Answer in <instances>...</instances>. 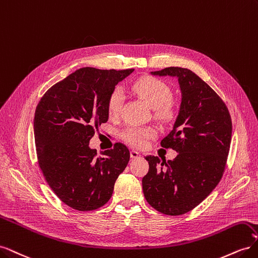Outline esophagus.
Returning <instances> with one entry per match:
<instances>
[{"instance_id": "obj_1", "label": "esophagus", "mask_w": 258, "mask_h": 258, "mask_svg": "<svg viewBox=\"0 0 258 258\" xmlns=\"http://www.w3.org/2000/svg\"><path fill=\"white\" fill-rule=\"evenodd\" d=\"M139 156H140V153H139V152H137V151H135V150L130 151V157H131V158H138Z\"/></svg>"}]
</instances>
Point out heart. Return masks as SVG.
I'll return each mask as SVG.
<instances>
[{
  "mask_svg": "<svg viewBox=\"0 0 258 258\" xmlns=\"http://www.w3.org/2000/svg\"><path fill=\"white\" fill-rule=\"evenodd\" d=\"M131 91L154 108L155 116L160 119H170L175 114V104L171 99V89L167 83L151 75L136 80L130 86ZM123 102V95L119 89L111 92L106 101V112L115 118L119 115ZM155 136V129L151 127H128L121 132V139L129 145L142 147Z\"/></svg>",
  "mask_w": 258,
  "mask_h": 258,
  "instance_id": "b5f03b06",
  "label": "heart"
}]
</instances>
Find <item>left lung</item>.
I'll list each match as a JSON object with an SVG mask.
<instances>
[{"label":"left lung","instance_id":"obj_1","mask_svg":"<svg viewBox=\"0 0 258 258\" xmlns=\"http://www.w3.org/2000/svg\"><path fill=\"white\" fill-rule=\"evenodd\" d=\"M176 76L182 102L173 130L161 146L178 154L173 160L146 156L142 178L146 201L166 215H182L201 204L220 183L227 163L232 123L221 97L188 69L170 67L152 72Z\"/></svg>","mask_w":258,"mask_h":258}]
</instances>
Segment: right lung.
Returning a JSON list of instances; mask_svg holds the SVG:
<instances>
[{"instance_id": "1", "label": "right lung", "mask_w": 258, "mask_h": 258, "mask_svg": "<svg viewBox=\"0 0 258 258\" xmlns=\"http://www.w3.org/2000/svg\"><path fill=\"white\" fill-rule=\"evenodd\" d=\"M132 72L134 69L82 68L51 86L36 106L38 166L52 191L74 210L103 207L128 165L130 153L124 144L117 142L112 150L98 156L89 141L108 119V96Z\"/></svg>"}]
</instances>
